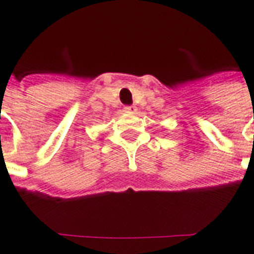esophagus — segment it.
Returning a JSON list of instances; mask_svg holds the SVG:
<instances>
[{"mask_svg": "<svg viewBox=\"0 0 254 254\" xmlns=\"http://www.w3.org/2000/svg\"><path fill=\"white\" fill-rule=\"evenodd\" d=\"M124 111H127V113H136V107L134 106H125Z\"/></svg>", "mask_w": 254, "mask_h": 254, "instance_id": "obj_1", "label": "esophagus"}]
</instances>
